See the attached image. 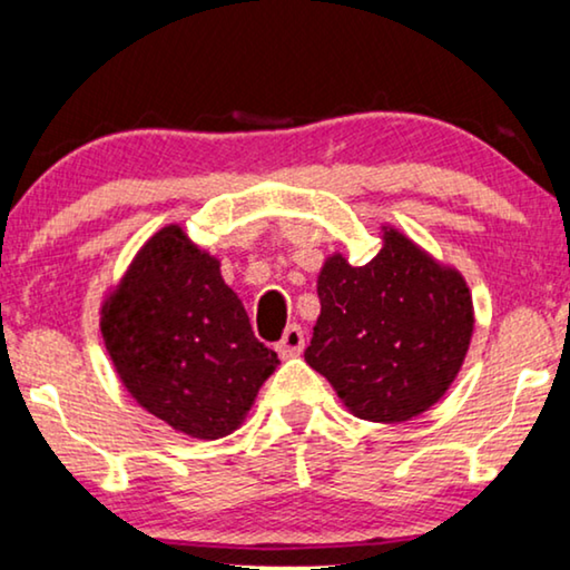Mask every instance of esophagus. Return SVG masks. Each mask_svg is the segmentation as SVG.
Segmentation results:
<instances>
[{"mask_svg":"<svg viewBox=\"0 0 570 570\" xmlns=\"http://www.w3.org/2000/svg\"><path fill=\"white\" fill-rule=\"evenodd\" d=\"M303 347H306V337H303V330L298 324H291L283 332V340L277 342V353L283 357H293V355H301Z\"/></svg>","mask_w":570,"mask_h":570,"instance_id":"1","label":"esophagus"}]
</instances>
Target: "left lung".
<instances>
[{
	"label": "left lung",
	"mask_w": 570,
	"mask_h": 570,
	"mask_svg": "<svg viewBox=\"0 0 570 570\" xmlns=\"http://www.w3.org/2000/svg\"><path fill=\"white\" fill-rule=\"evenodd\" d=\"M384 246L363 267L326 256L318 272L314 337L306 363L355 417L404 423L454 384L474 330L462 272L384 225Z\"/></svg>",
	"instance_id": "1"
}]
</instances>
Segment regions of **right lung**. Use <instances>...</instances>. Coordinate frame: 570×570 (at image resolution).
I'll return each mask as SVG.
<instances>
[{"label":"right lung","mask_w":570,"mask_h":570,"mask_svg":"<svg viewBox=\"0 0 570 570\" xmlns=\"http://www.w3.org/2000/svg\"><path fill=\"white\" fill-rule=\"evenodd\" d=\"M100 334L139 407L202 441L236 431L279 363L254 337L220 262L181 225L139 248L100 306Z\"/></svg>","instance_id":"add662e5"}]
</instances>
